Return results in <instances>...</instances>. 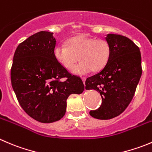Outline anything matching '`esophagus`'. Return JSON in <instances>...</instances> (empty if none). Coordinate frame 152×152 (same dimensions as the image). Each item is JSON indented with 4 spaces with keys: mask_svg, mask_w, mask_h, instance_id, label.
I'll return each instance as SVG.
<instances>
[{
    "mask_svg": "<svg viewBox=\"0 0 152 152\" xmlns=\"http://www.w3.org/2000/svg\"><path fill=\"white\" fill-rule=\"evenodd\" d=\"M82 81H83L84 84H85V80H86V78H85V77H82Z\"/></svg>",
    "mask_w": 152,
    "mask_h": 152,
    "instance_id": "34e87169",
    "label": "esophagus"
}]
</instances>
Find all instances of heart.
<instances>
[{
    "mask_svg": "<svg viewBox=\"0 0 152 152\" xmlns=\"http://www.w3.org/2000/svg\"><path fill=\"white\" fill-rule=\"evenodd\" d=\"M67 47L57 45L54 48L56 59L67 69H71L79 60L81 62L73 69L76 74H87L102 70L110 56V47L104 39L79 35L67 42Z\"/></svg>",
    "mask_w": 152,
    "mask_h": 152,
    "instance_id": "heart-1",
    "label": "heart"
}]
</instances>
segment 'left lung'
Returning a JSON list of instances; mask_svg holds the SVG:
<instances>
[{"label":"left lung","mask_w":152,"mask_h":152,"mask_svg":"<svg viewBox=\"0 0 152 152\" xmlns=\"http://www.w3.org/2000/svg\"><path fill=\"white\" fill-rule=\"evenodd\" d=\"M110 47V56L105 67L85 81L87 90L99 92L102 103L90 115L99 120L119 116L133 99L142 75L139 48L129 38L108 34L105 38Z\"/></svg>","instance_id":"1"}]
</instances>
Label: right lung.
I'll use <instances>...</instances> for the list:
<instances>
[{
  "mask_svg": "<svg viewBox=\"0 0 152 152\" xmlns=\"http://www.w3.org/2000/svg\"><path fill=\"white\" fill-rule=\"evenodd\" d=\"M56 43L53 32L31 35L16 48L11 67L12 86L19 104L29 117L43 123L61 120L69 96L85 89L82 79L56 59Z\"/></svg>",
  "mask_w": 152,
  "mask_h": 152,
  "instance_id": "right-lung-1",
  "label": "right lung"
}]
</instances>
